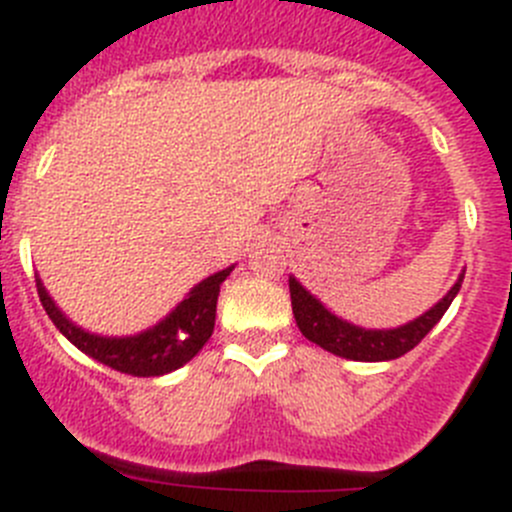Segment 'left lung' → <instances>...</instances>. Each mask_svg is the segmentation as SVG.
Wrapping results in <instances>:
<instances>
[{
	"mask_svg": "<svg viewBox=\"0 0 512 512\" xmlns=\"http://www.w3.org/2000/svg\"><path fill=\"white\" fill-rule=\"evenodd\" d=\"M463 277L465 272L458 277V282L450 287L448 295H445L438 305L430 307L428 312H423L418 320L408 322V325L393 327V330H365V327H357L352 325V322L340 320V317L332 315L315 295H310L295 277H290L292 315H295V322L297 327H300L302 335L310 342H315V345H320L322 350L332 352V355L360 362L395 360V357L413 350V347L438 325L440 317L445 315L450 302H453L455 295L460 292Z\"/></svg>",
	"mask_w": 512,
	"mask_h": 512,
	"instance_id": "obj_1",
	"label": "left lung"
}]
</instances>
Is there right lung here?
Wrapping results in <instances>:
<instances>
[{"label":"right lung","instance_id":"1","mask_svg":"<svg viewBox=\"0 0 512 512\" xmlns=\"http://www.w3.org/2000/svg\"><path fill=\"white\" fill-rule=\"evenodd\" d=\"M230 272L232 267H227V270H220L207 277V280H202L200 285L192 287L190 295L165 320L157 322L150 330L140 332V335L130 337H102L77 327L54 305V300L44 290L39 277L37 292L49 320L84 355L94 357L97 362L112 367V370L124 372V375L157 377L190 362L205 347V342L210 340L212 330H215L220 285L227 280Z\"/></svg>","mask_w":512,"mask_h":512}]
</instances>
